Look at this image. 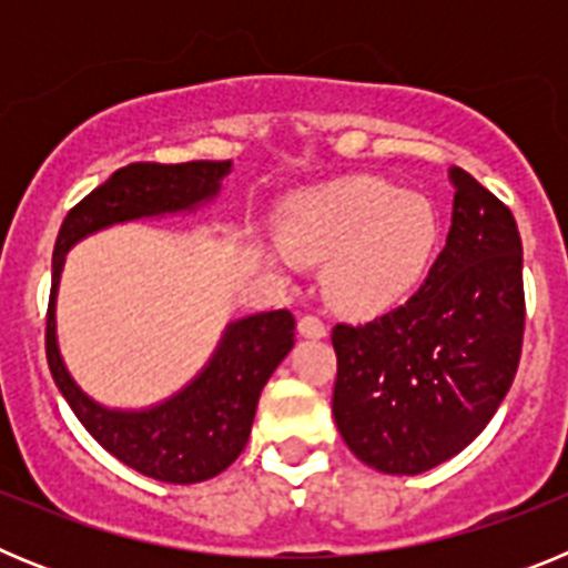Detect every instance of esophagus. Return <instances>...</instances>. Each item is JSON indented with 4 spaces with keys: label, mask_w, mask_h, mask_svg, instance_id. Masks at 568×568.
Listing matches in <instances>:
<instances>
[{
    "label": "esophagus",
    "mask_w": 568,
    "mask_h": 568,
    "mask_svg": "<svg viewBox=\"0 0 568 568\" xmlns=\"http://www.w3.org/2000/svg\"><path fill=\"white\" fill-rule=\"evenodd\" d=\"M298 333L304 335V338H327V324H324L318 315H301Z\"/></svg>",
    "instance_id": "1"
}]
</instances>
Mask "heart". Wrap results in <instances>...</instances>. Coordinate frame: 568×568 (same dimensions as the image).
<instances>
[{
	"label": "heart",
	"mask_w": 568,
	"mask_h": 568,
	"mask_svg": "<svg viewBox=\"0 0 568 568\" xmlns=\"http://www.w3.org/2000/svg\"><path fill=\"white\" fill-rule=\"evenodd\" d=\"M278 233L290 255L327 261L335 307L378 313L424 278L440 239V215L424 193L381 179H346L295 195Z\"/></svg>",
	"instance_id": "obj_1"
}]
</instances>
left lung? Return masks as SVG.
<instances>
[{
  "instance_id": "obj_1",
  "label": "left lung",
  "mask_w": 568,
  "mask_h": 568,
  "mask_svg": "<svg viewBox=\"0 0 568 568\" xmlns=\"http://www.w3.org/2000/svg\"><path fill=\"white\" fill-rule=\"evenodd\" d=\"M446 247L404 307L338 324L333 415L358 460L420 475L486 429L524 346V247L515 215L466 170Z\"/></svg>"
}]
</instances>
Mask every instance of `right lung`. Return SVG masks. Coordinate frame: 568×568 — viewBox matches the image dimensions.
<instances>
[{
	"instance_id": "1",
	"label": "right lung",
	"mask_w": 568,
	"mask_h": 568,
	"mask_svg": "<svg viewBox=\"0 0 568 568\" xmlns=\"http://www.w3.org/2000/svg\"><path fill=\"white\" fill-rule=\"evenodd\" d=\"M233 162L128 164L64 215L53 247L48 304V364L59 393L113 458L164 484H202L227 469L247 446L261 389L295 344L290 310L230 321L213 358L187 386L148 409H110L90 398L64 366L57 338V293L73 244L113 224L193 213L213 202Z\"/></svg>"
}]
</instances>
